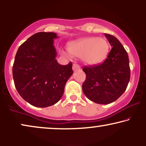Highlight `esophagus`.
Masks as SVG:
<instances>
[{"label": "esophagus", "mask_w": 146, "mask_h": 146, "mask_svg": "<svg viewBox=\"0 0 146 146\" xmlns=\"http://www.w3.org/2000/svg\"><path fill=\"white\" fill-rule=\"evenodd\" d=\"M80 67L77 65V64H73V70L74 71H78V70H80Z\"/></svg>", "instance_id": "1"}]
</instances>
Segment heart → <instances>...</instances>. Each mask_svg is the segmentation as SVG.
Instances as JSON below:
<instances>
[{
  "instance_id": "obj_1",
  "label": "heart",
  "mask_w": 146,
  "mask_h": 146,
  "mask_svg": "<svg viewBox=\"0 0 146 146\" xmlns=\"http://www.w3.org/2000/svg\"><path fill=\"white\" fill-rule=\"evenodd\" d=\"M110 47L106 38L90 36L69 42L67 49L71 55L81 58L86 65H97L106 59Z\"/></svg>"
}]
</instances>
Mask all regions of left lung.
<instances>
[{
    "label": "left lung",
    "instance_id": "obj_1",
    "mask_svg": "<svg viewBox=\"0 0 146 146\" xmlns=\"http://www.w3.org/2000/svg\"><path fill=\"white\" fill-rule=\"evenodd\" d=\"M105 36L111 49L101 65L83 68L86 79L82 89L89 100L106 105L117 100L125 91L130 79V68L127 53L119 40L111 35Z\"/></svg>",
    "mask_w": 146,
    "mask_h": 146
}]
</instances>
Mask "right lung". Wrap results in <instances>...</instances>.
Returning <instances> with one entry per match:
<instances>
[{
    "mask_svg": "<svg viewBox=\"0 0 146 146\" xmlns=\"http://www.w3.org/2000/svg\"><path fill=\"white\" fill-rule=\"evenodd\" d=\"M55 33L39 32L19 46L13 67L15 87L23 100L37 108L60 100L66 83L73 73L72 63L61 65L57 59Z\"/></svg>",
    "mask_w": 146,
    "mask_h": 146,
    "instance_id": "1",
    "label": "right lung"
}]
</instances>
